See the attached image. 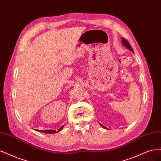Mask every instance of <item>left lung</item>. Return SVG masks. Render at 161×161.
Listing matches in <instances>:
<instances>
[{"label": "left lung", "instance_id": "obj_1", "mask_svg": "<svg viewBox=\"0 0 161 161\" xmlns=\"http://www.w3.org/2000/svg\"><path fill=\"white\" fill-rule=\"evenodd\" d=\"M121 42H122L123 45H124L125 47H127L129 50H130L131 52H134V51H133V49H132V48H131V47L130 44V43H129V42H128L127 40H126L125 38H124V37H121ZM99 124H100V125L101 126V127H103V128H105V129H108V128H106L105 126H104V125H102V124H101L100 123H99Z\"/></svg>", "mask_w": 161, "mask_h": 161}]
</instances>
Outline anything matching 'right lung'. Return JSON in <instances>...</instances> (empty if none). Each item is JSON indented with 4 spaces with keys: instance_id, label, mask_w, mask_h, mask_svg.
<instances>
[{
    "instance_id": "add662e5",
    "label": "right lung",
    "mask_w": 161,
    "mask_h": 161,
    "mask_svg": "<svg viewBox=\"0 0 161 161\" xmlns=\"http://www.w3.org/2000/svg\"><path fill=\"white\" fill-rule=\"evenodd\" d=\"M63 128H64V125H62L60 128L58 129V130H36V131H40V132H43V133H47V134H53V133H58Z\"/></svg>"
}]
</instances>
